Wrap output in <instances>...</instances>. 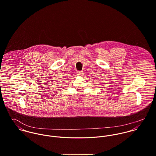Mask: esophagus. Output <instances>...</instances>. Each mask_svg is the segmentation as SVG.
Wrapping results in <instances>:
<instances>
[{
	"label": "esophagus",
	"instance_id": "1",
	"mask_svg": "<svg viewBox=\"0 0 156 156\" xmlns=\"http://www.w3.org/2000/svg\"><path fill=\"white\" fill-rule=\"evenodd\" d=\"M76 73L80 76H83V71H77Z\"/></svg>",
	"mask_w": 156,
	"mask_h": 156
}]
</instances>
